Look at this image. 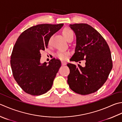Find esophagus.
Instances as JSON below:
<instances>
[{"label": "esophagus", "instance_id": "obj_1", "mask_svg": "<svg viewBox=\"0 0 122 122\" xmlns=\"http://www.w3.org/2000/svg\"><path fill=\"white\" fill-rule=\"evenodd\" d=\"M61 63H62V66H65L66 64V62H64V61H62Z\"/></svg>", "mask_w": 122, "mask_h": 122}]
</instances>
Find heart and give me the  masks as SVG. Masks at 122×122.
I'll use <instances>...</instances> for the list:
<instances>
[{"instance_id":"heart-1","label":"heart","mask_w":122,"mask_h":122,"mask_svg":"<svg viewBox=\"0 0 122 122\" xmlns=\"http://www.w3.org/2000/svg\"><path fill=\"white\" fill-rule=\"evenodd\" d=\"M62 34L63 36L64 37V38L67 40L70 37L73 36L74 33L73 30L69 28L68 27H66L63 29L62 31ZM51 43V40H49L48 44L50 45ZM69 52H58L56 54V56L59 59L62 60H66L68 59V56L69 55Z\"/></svg>"}]
</instances>
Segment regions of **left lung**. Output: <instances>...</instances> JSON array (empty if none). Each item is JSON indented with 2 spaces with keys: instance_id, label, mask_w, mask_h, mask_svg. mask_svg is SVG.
<instances>
[{
  "instance_id": "1",
  "label": "left lung",
  "mask_w": 122,
  "mask_h": 122,
  "mask_svg": "<svg viewBox=\"0 0 122 122\" xmlns=\"http://www.w3.org/2000/svg\"><path fill=\"white\" fill-rule=\"evenodd\" d=\"M76 35L75 52L71 61L85 60V66L68 63L67 82L70 89L78 94H92L106 81L113 68L110 49L106 41L95 28L87 24H70Z\"/></svg>"
}]
</instances>
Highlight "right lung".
I'll return each instance as SVG.
<instances>
[{
	"label": "right lung",
	"instance_id": "1",
	"mask_svg": "<svg viewBox=\"0 0 122 122\" xmlns=\"http://www.w3.org/2000/svg\"><path fill=\"white\" fill-rule=\"evenodd\" d=\"M63 24H43L32 26L21 33L13 47L10 65L13 77L27 94L39 96L51 89L61 67V61L51 59L40 63L41 50L47 48L48 42Z\"/></svg>",
	"mask_w": 122,
	"mask_h": 122
}]
</instances>
